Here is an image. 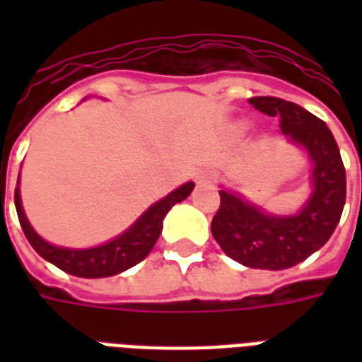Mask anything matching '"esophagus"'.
I'll use <instances>...</instances> for the list:
<instances>
[{
    "label": "esophagus",
    "mask_w": 362,
    "mask_h": 362,
    "mask_svg": "<svg viewBox=\"0 0 362 362\" xmlns=\"http://www.w3.org/2000/svg\"><path fill=\"white\" fill-rule=\"evenodd\" d=\"M213 178H215V174L207 170V173H202L197 176V182H199V184H211Z\"/></svg>",
    "instance_id": "34e87169"
}]
</instances>
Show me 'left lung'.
I'll use <instances>...</instances> for the list:
<instances>
[{
	"instance_id": "8db88e82",
	"label": "left lung",
	"mask_w": 362,
	"mask_h": 362,
	"mask_svg": "<svg viewBox=\"0 0 362 362\" xmlns=\"http://www.w3.org/2000/svg\"><path fill=\"white\" fill-rule=\"evenodd\" d=\"M250 104L267 116H279L283 135L308 151L314 192L298 215L273 217L221 189L211 233L228 258L243 266L287 269L320 250L334 235L345 205V166L326 122L303 106L277 96H254Z\"/></svg>"
}]
</instances>
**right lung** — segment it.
<instances>
[{
  "label": "right lung",
  "instance_id": "1",
  "mask_svg": "<svg viewBox=\"0 0 362 362\" xmlns=\"http://www.w3.org/2000/svg\"><path fill=\"white\" fill-rule=\"evenodd\" d=\"M192 189H194V182H188L178 189H174L173 194H168L165 199L151 205L149 209L143 213L124 235L114 238L112 243L96 246V248H87V250L58 248V246H52L36 235L35 228L30 227V223L23 213L19 188H15V207H17L19 223L27 240L44 259H48L62 272L71 273L77 277L96 279V277H110L116 273L126 272L129 267H134L135 264H139L141 259L147 258L155 243L158 240V235L163 230V219H165L168 209L174 204H180L182 199H186Z\"/></svg>",
  "mask_w": 362,
  "mask_h": 362
}]
</instances>
